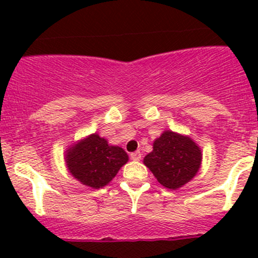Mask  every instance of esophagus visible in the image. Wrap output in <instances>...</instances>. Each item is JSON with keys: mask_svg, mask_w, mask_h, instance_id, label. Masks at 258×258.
Returning <instances> with one entry per match:
<instances>
[{"mask_svg": "<svg viewBox=\"0 0 258 258\" xmlns=\"http://www.w3.org/2000/svg\"><path fill=\"white\" fill-rule=\"evenodd\" d=\"M141 157H142L141 151H136V152H132L131 153V158H132V160L139 161V160H141Z\"/></svg>", "mask_w": 258, "mask_h": 258, "instance_id": "obj_1", "label": "esophagus"}]
</instances>
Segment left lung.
<instances>
[{
    "label": "left lung",
    "instance_id": "1",
    "mask_svg": "<svg viewBox=\"0 0 258 258\" xmlns=\"http://www.w3.org/2000/svg\"><path fill=\"white\" fill-rule=\"evenodd\" d=\"M202 162L200 146L188 136L171 130L153 141V150L144 163L157 181L168 189H178L199 172Z\"/></svg>",
    "mask_w": 258,
    "mask_h": 258
}]
</instances>
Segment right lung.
<instances>
[{"mask_svg": "<svg viewBox=\"0 0 258 258\" xmlns=\"http://www.w3.org/2000/svg\"><path fill=\"white\" fill-rule=\"evenodd\" d=\"M127 161L128 155L123 148L110 145L98 134H91L79 140L64 152L70 175L95 189L110 183Z\"/></svg>", "mask_w": 258, "mask_h": 258, "instance_id": "add662e5", "label": "right lung"}]
</instances>
